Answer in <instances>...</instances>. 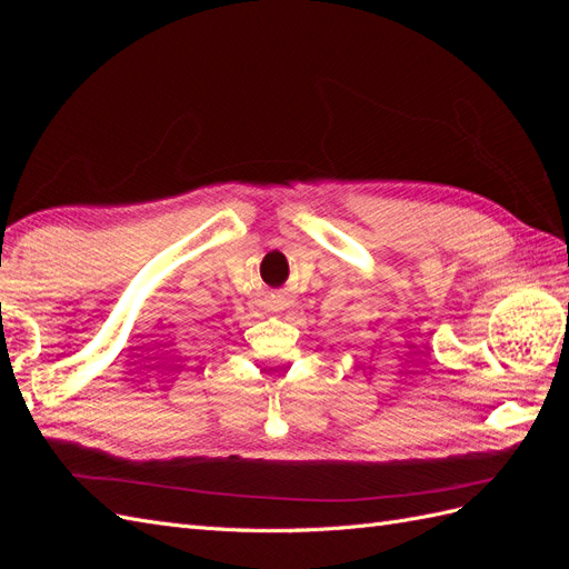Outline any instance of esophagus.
<instances>
[{
    "label": "esophagus",
    "mask_w": 569,
    "mask_h": 569,
    "mask_svg": "<svg viewBox=\"0 0 569 569\" xmlns=\"http://www.w3.org/2000/svg\"><path fill=\"white\" fill-rule=\"evenodd\" d=\"M272 308H274V311H278V308H280V301H272Z\"/></svg>",
    "instance_id": "1"
}]
</instances>
